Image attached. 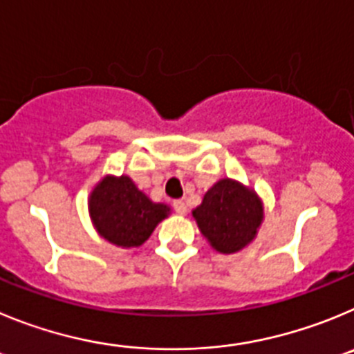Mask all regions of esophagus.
Masks as SVG:
<instances>
[{"mask_svg":"<svg viewBox=\"0 0 354 354\" xmlns=\"http://www.w3.org/2000/svg\"><path fill=\"white\" fill-rule=\"evenodd\" d=\"M174 205V209H176V213L178 215H185V213H187V203H185V201H181V199H178V201H174L173 203Z\"/></svg>","mask_w":354,"mask_h":354,"instance_id":"esophagus-1","label":"esophagus"}]
</instances>
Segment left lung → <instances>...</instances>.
Returning a JSON list of instances; mask_svg holds the SVG:
<instances>
[{
  "label": "left lung",
  "instance_id": "1",
  "mask_svg": "<svg viewBox=\"0 0 354 354\" xmlns=\"http://www.w3.org/2000/svg\"><path fill=\"white\" fill-rule=\"evenodd\" d=\"M192 216L213 250L236 254L256 240L264 221V205L252 187L222 178L192 209Z\"/></svg>",
  "mask_w": 354,
  "mask_h": 354
}]
</instances>
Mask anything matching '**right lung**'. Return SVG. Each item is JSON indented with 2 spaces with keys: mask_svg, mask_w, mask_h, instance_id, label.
<instances>
[{
  "mask_svg": "<svg viewBox=\"0 0 354 354\" xmlns=\"http://www.w3.org/2000/svg\"><path fill=\"white\" fill-rule=\"evenodd\" d=\"M88 213L104 240L120 248H136L169 216L171 206L149 199L127 174H106L88 196Z\"/></svg>",
  "mask_w": 354,
  "mask_h": 354,
  "instance_id": "obj_1",
  "label": "right lung"
}]
</instances>
